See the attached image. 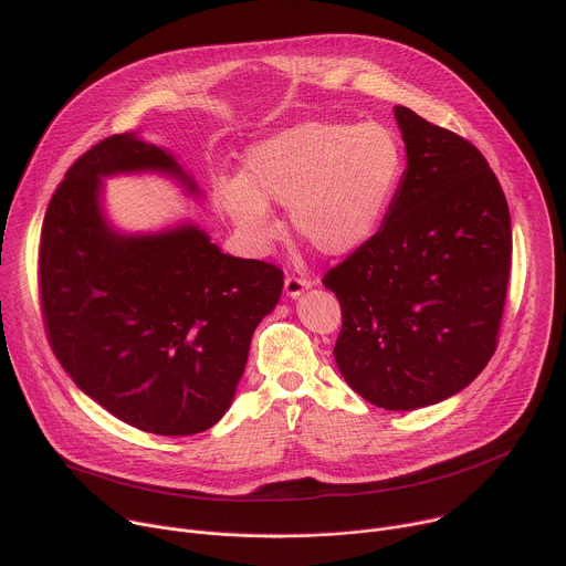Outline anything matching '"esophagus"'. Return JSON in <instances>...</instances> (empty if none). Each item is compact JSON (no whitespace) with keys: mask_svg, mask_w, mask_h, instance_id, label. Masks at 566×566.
<instances>
[{"mask_svg":"<svg viewBox=\"0 0 566 566\" xmlns=\"http://www.w3.org/2000/svg\"><path fill=\"white\" fill-rule=\"evenodd\" d=\"M308 286H311V282H306V280H302V277H286V280H284V293H286L291 300L300 297Z\"/></svg>","mask_w":566,"mask_h":566,"instance_id":"esophagus-1","label":"esophagus"}]
</instances>
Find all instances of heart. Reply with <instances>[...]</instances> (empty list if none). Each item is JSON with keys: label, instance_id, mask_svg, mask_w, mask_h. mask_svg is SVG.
I'll return each mask as SVG.
<instances>
[{"label": "heart", "instance_id": "obj_1", "mask_svg": "<svg viewBox=\"0 0 566 566\" xmlns=\"http://www.w3.org/2000/svg\"><path fill=\"white\" fill-rule=\"evenodd\" d=\"M402 175V149L382 123L306 120L249 147L244 177L217 184V203L262 251L277 234L271 201L327 258L363 249L380 228Z\"/></svg>", "mask_w": 566, "mask_h": 566}]
</instances>
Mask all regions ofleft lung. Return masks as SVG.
<instances>
[{
	"mask_svg": "<svg viewBox=\"0 0 566 566\" xmlns=\"http://www.w3.org/2000/svg\"><path fill=\"white\" fill-rule=\"evenodd\" d=\"M408 166L382 226L325 275L343 306L334 347L347 385L382 410H419L468 387L497 347L511 212L483 154L394 107Z\"/></svg>",
	"mask_w": 566,
	"mask_h": 566,
	"instance_id": "left-lung-1",
	"label": "left lung"
}]
</instances>
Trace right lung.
Returning a JSON list of instances; mask_svg holds the SVG:
<instances>
[{
	"instance_id": "right-lung-1",
	"label": "right lung",
	"mask_w": 566,
	"mask_h": 566,
	"mask_svg": "<svg viewBox=\"0 0 566 566\" xmlns=\"http://www.w3.org/2000/svg\"><path fill=\"white\" fill-rule=\"evenodd\" d=\"M118 175H160L203 199L177 156L136 132L80 156L42 223L46 336L73 382L116 419L151 434H197L230 408L284 277L221 253L190 219L154 232L116 228L103 181Z\"/></svg>"
}]
</instances>
